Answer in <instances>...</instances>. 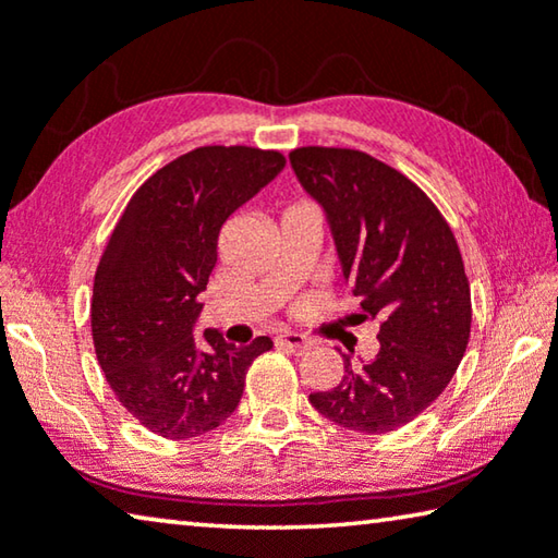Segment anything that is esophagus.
<instances>
[{"label":"esophagus","instance_id":"esophagus-1","mask_svg":"<svg viewBox=\"0 0 558 558\" xmlns=\"http://www.w3.org/2000/svg\"><path fill=\"white\" fill-rule=\"evenodd\" d=\"M276 342H278V348L288 350V352H295V355H305V352L313 348V342L300 332H280Z\"/></svg>","mask_w":558,"mask_h":558}]
</instances>
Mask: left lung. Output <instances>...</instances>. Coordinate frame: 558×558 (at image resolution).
I'll list each match as a JSON object with an SVG mask.
<instances>
[{"label": "left lung", "mask_w": 558, "mask_h": 558, "mask_svg": "<svg viewBox=\"0 0 558 558\" xmlns=\"http://www.w3.org/2000/svg\"><path fill=\"white\" fill-rule=\"evenodd\" d=\"M303 191L330 228L344 282L360 298L357 323L379 320V350L342 383L313 392L323 417L362 435L412 422L445 392L472 327L470 280L452 228L407 175L352 148L290 154Z\"/></svg>", "instance_id": "8db88e82"}]
</instances>
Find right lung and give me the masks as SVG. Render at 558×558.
<instances>
[{"mask_svg": "<svg viewBox=\"0 0 558 558\" xmlns=\"http://www.w3.org/2000/svg\"><path fill=\"white\" fill-rule=\"evenodd\" d=\"M286 168L278 151L203 146L156 171L129 201L94 278L92 335L119 402L146 429L191 439L235 412L251 362L214 327L196 335L220 228Z\"/></svg>", "mask_w": 558, "mask_h": 558, "instance_id": "right-lung-1", "label": "right lung"}]
</instances>
